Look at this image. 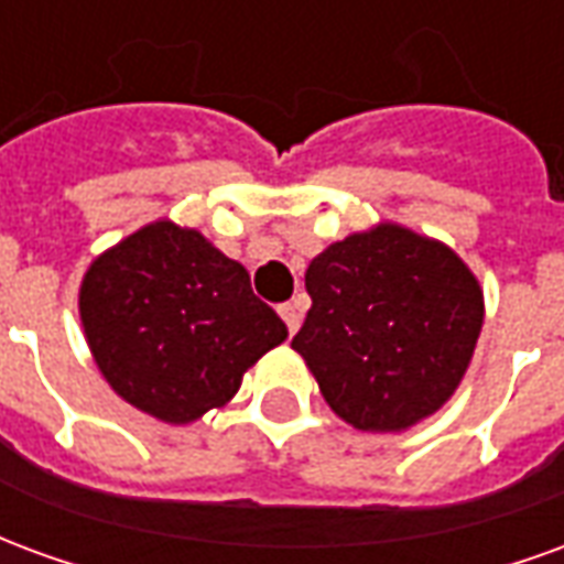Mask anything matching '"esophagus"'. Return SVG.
Listing matches in <instances>:
<instances>
[{"mask_svg": "<svg viewBox=\"0 0 564 564\" xmlns=\"http://www.w3.org/2000/svg\"><path fill=\"white\" fill-rule=\"evenodd\" d=\"M281 317H283V323H286L290 335H295V332H299V326H302V307L295 305V302H286V305H281Z\"/></svg>", "mask_w": 564, "mask_h": 564, "instance_id": "34e87169", "label": "esophagus"}]
</instances>
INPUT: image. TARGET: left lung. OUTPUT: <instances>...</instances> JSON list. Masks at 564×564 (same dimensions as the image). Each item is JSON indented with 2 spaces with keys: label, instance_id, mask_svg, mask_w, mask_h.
I'll return each instance as SVG.
<instances>
[{
  "label": "left lung",
  "instance_id": "1",
  "mask_svg": "<svg viewBox=\"0 0 564 564\" xmlns=\"http://www.w3.org/2000/svg\"><path fill=\"white\" fill-rule=\"evenodd\" d=\"M293 350L344 423L404 432L449 402L484 329V290L444 241L399 223L311 259Z\"/></svg>",
  "mask_w": 564,
  "mask_h": 564
}]
</instances>
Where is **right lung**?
Masks as SVG:
<instances>
[{"mask_svg": "<svg viewBox=\"0 0 564 564\" xmlns=\"http://www.w3.org/2000/svg\"><path fill=\"white\" fill-rule=\"evenodd\" d=\"M78 311L108 387L169 425L232 402L247 368L286 341L245 265L172 220L148 223L93 259Z\"/></svg>", "mask_w": 564, "mask_h": 564, "instance_id": "add662e5", "label": "right lung"}]
</instances>
